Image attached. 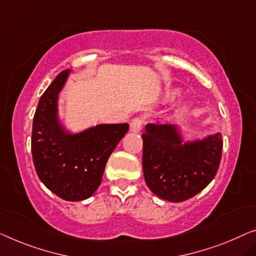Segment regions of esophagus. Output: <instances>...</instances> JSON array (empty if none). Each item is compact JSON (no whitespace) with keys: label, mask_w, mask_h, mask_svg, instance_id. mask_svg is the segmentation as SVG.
I'll return each instance as SVG.
<instances>
[{"label":"esophagus","mask_w":256,"mask_h":256,"mask_svg":"<svg viewBox=\"0 0 256 256\" xmlns=\"http://www.w3.org/2000/svg\"><path fill=\"white\" fill-rule=\"evenodd\" d=\"M144 125V118L142 117H136L133 118L131 120V123H130V130H131L132 132H136L138 133L141 131V128H142Z\"/></svg>","instance_id":"34e87169"}]
</instances>
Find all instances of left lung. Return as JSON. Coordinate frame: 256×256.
Returning <instances> with one entry per match:
<instances>
[{"label": "left lung", "instance_id": "1", "mask_svg": "<svg viewBox=\"0 0 256 256\" xmlns=\"http://www.w3.org/2000/svg\"><path fill=\"white\" fill-rule=\"evenodd\" d=\"M141 136L144 180L161 199L171 202L188 200L201 192L216 176L223 148L220 133L182 144L172 125L150 123Z\"/></svg>", "mask_w": 256, "mask_h": 256}]
</instances>
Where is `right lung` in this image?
<instances>
[{
  "label": "right lung",
  "instance_id": "obj_1",
  "mask_svg": "<svg viewBox=\"0 0 256 256\" xmlns=\"http://www.w3.org/2000/svg\"><path fill=\"white\" fill-rule=\"evenodd\" d=\"M68 70L57 74L41 95L33 117V163L46 188L66 201L93 196L101 184L109 156L128 131V124H102L68 134L57 120V95Z\"/></svg>",
  "mask_w": 256,
  "mask_h": 256
}]
</instances>
